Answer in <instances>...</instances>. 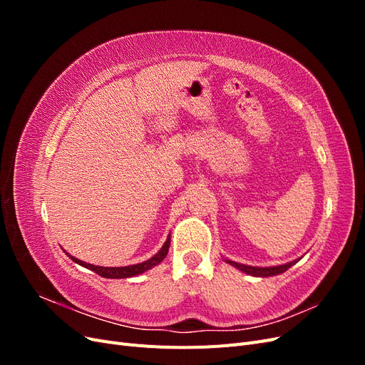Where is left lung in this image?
<instances>
[{
    "mask_svg": "<svg viewBox=\"0 0 365 365\" xmlns=\"http://www.w3.org/2000/svg\"><path fill=\"white\" fill-rule=\"evenodd\" d=\"M302 259V257H300ZM292 260V262H288V263H283V264H277V267H251V264H244V263H237V262H233V260H228V259H224L228 264H231V267L237 268L239 271L245 272L248 275H252V277H272V275H279V274H283L284 271H288L292 264H295L298 260Z\"/></svg>",
    "mask_w": 365,
    "mask_h": 365,
    "instance_id": "8db88e82",
    "label": "left lung"
}]
</instances>
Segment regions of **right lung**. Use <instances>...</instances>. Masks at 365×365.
<instances>
[{
  "instance_id": "obj_1",
  "label": "right lung",
  "mask_w": 365,
  "mask_h": 365,
  "mask_svg": "<svg viewBox=\"0 0 365 365\" xmlns=\"http://www.w3.org/2000/svg\"><path fill=\"white\" fill-rule=\"evenodd\" d=\"M169 247H170V235L168 236V239H165L164 245L160 248V251L155 254V256L148 259L146 262H141L137 264H129V267H98V264H91V263H86V262L76 259L67 251L65 252H67V256L77 264H81V267H83L86 269L94 271L96 274L102 275V277H105V279H128V277H134V275L146 272V271L152 269L153 267H157V264L161 263L163 259L168 256Z\"/></svg>"
}]
</instances>
